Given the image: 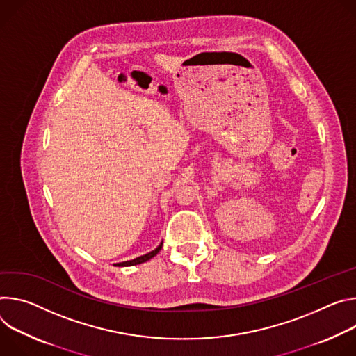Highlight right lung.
Listing matches in <instances>:
<instances>
[{"instance_id":"1","label":"right lung","mask_w":356,"mask_h":356,"mask_svg":"<svg viewBox=\"0 0 356 356\" xmlns=\"http://www.w3.org/2000/svg\"><path fill=\"white\" fill-rule=\"evenodd\" d=\"M161 248H163V243L158 246L155 250H152V252H149V253H147V254H144V256H140V257H137V259H134V260H129V261H123V263H117L115 266H118V267H124V266H134V264H140V263H144V261H147V260H149V259H152L158 252L161 250Z\"/></svg>"}]
</instances>
